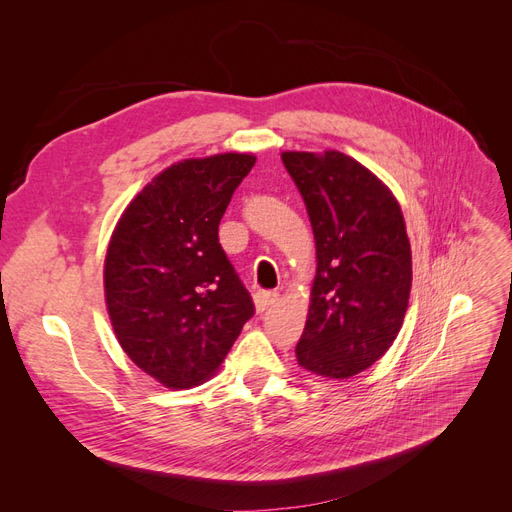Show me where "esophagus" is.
<instances>
[{
    "mask_svg": "<svg viewBox=\"0 0 512 512\" xmlns=\"http://www.w3.org/2000/svg\"><path fill=\"white\" fill-rule=\"evenodd\" d=\"M277 297H280V294L273 292V290L256 292V309H258V312H265L267 307H271L277 301Z\"/></svg>",
    "mask_w": 512,
    "mask_h": 512,
    "instance_id": "1",
    "label": "esophagus"
}]
</instances>
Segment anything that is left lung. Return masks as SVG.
<instances>
[{"instance_id": "1", "label": "left lung", "mask_w": 512, "mask_h": 512, "mask_svg": "<svg viewBox=\"0 0 512 512\" xmlns=\"http://www.w3.org/2000/svg\"><path fill=\"white\" fill-rule=\"evenodd\" d=\"M316 239L312 303L297 361L316 376L361 374L391 348L404 322L412 252L393 192L346 153L286 151Z\"/></svg>"}]
</instances>
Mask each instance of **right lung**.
Wrapping results in <instances>:
<instances>
[{"label": "right lung", "instance_id": "obj_1", "mask_svg": "<svg viewBox=\"0 0 512 512\" xmlns=\"http://www.w3.org/2000/svg\"><path fill=\"white\" fill-rule=\"evenodd\" d=\"M254 162L250 153H220L168 166L123 211L108 243L104 292L115 335L168 389L213 376L254 316L218 237Z\"/></svg>", "mask_w": 512, "mask_h": 512}]
</instances>
